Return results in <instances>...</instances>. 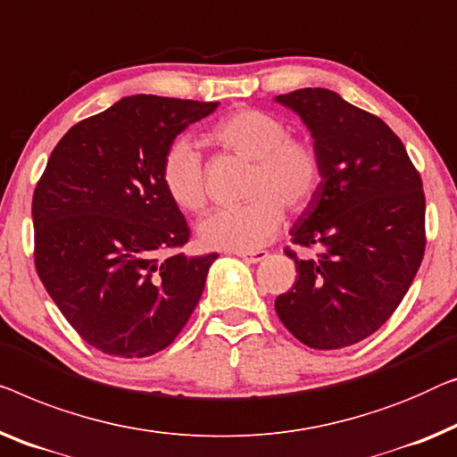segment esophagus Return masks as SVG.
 Listing matches in <instances>:
<instances>
[{"label":"esophagus","instance_id":"1","mask_svg":"<svg viewBox=\"0 0 457 457\" xmlns=\"http://www.w3.org/2000/svg\"><path fill=\"white\" fill-rule=\"evenodd\" d=\"M237 255H239L241 260L249 262V263H257V262L266 260L268 251H266V249H257V251H237Z\"/></svg>","mask_w":457,"mask_h":457}]
</instances>
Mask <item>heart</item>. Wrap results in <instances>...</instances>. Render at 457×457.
Masks as SVG:
<instances>
[{
  "label": "heart",
  "mask_w": 457,
  "mask_h": 457,
  "mask_svg": "<svg viewBox=\"0 0 457 457\" xmlns=\"http://www.w3.org/2000/svg\"><path fill=\"white\" fill-rule=\"evenodd\" d=\"M222 146L249 161L247 197L243 206L218 210L200 224V239L208 247L249 251L272 237L288 212H303L315 200L323 179V161L307 137L290 136L288 125L262 109H239L214 128ZM161 181L170 200L185 212L202 214L210 187L206 164L197 144L179 137L161 162Z\"/></svg>",
  "instance_id": "heart-1"
}]
</instances>
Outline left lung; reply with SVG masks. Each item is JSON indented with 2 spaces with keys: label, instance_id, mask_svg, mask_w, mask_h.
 <instances>
[{
  "label": "left lung",
  "instance_id": "1",
  "mask_svg": "<svg viewBox=\"0 0 457 457\" xmlns=\"http://www.w3.org/2000/svg\"><path fill=\"white\" fill-rule=\"evenodd\" d=\"M278 101L301 115L323 161L315 200L290 228L296 280L274 303L284 328L309 348L365 340L408 293L427 247L425 191L404 144L379 117L326 88Z\"/></svg>",
  "mask_w": 457,
  "mask_h": 457
}]
</instances>
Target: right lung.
I'll list each match as a JSON object with an SVG mask.
<instances>
[{
  "instance_id": "add662e5",
  "label": "right lung",
  "mask_w": 457,
  "mask_h": 457,
  "mask_svg": "<svg viewBox=\"0 0 457 457\" xmlns=\"http://www.w3.org/2000/svg\"><path fill=\"white\" fill-rule=\"evenodd\" d=\"M218 103L137 95L76 123L32 194L35 268L90 346L119 359L181 334L218 253L185 255L191 230L161 181L177 134Z\"/></svg>"
}]
</instances>
